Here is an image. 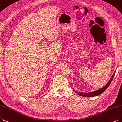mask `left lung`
<instances>
[{"mask_svg":"<svg viewBox=\"0 0 122 122\" xmlns=\"http://www.w3.org/2000/svg\"><path fill=\"white\" fill-rule=\"evenodd\" d=\"M115 72H116V71L114 72L113 76H112V77L110 79V80H109V81L108 82V83H107L104 86L102 87V88H101V89H99L98 90H97V91L92 92H76V93L79 96H81V97H95V96H97L98 95H100L101 94L103 93L104 92H105L106 90V89L109 87V86H110V85L111 83L112 80H113V77H114V76H115ZM74 91H75L74 89Z\"/></svg>","mask_w":122,"mask_h":122,"instance_id":"obj_1","label":"left lung"}]
</instances>
